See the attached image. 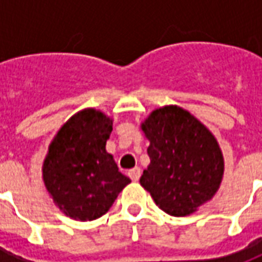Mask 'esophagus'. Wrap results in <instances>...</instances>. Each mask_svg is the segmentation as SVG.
I'll use <instances>...</instances> for the list:
<instances>
[{
	"label": "esophagus",
	"instance_id": "obj_1",
	"mask_svg": "<svg viewBox=\"0 0 262 262\" xmlns=\"http://www.w3.org/2000/svg\"><path fill=\"white\" fill-rule=\"evenodd\" d=\"M129 177H130L132 181H139V178H140V176H142V171H140V168L139 167H136V168H133V170H130L129 172Z\"/></svg>",
	"mask_w": 262,
	"mask_h": 262
}]
</instances>
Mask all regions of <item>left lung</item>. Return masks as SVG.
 Wrapping results in <instances>:
<instances>
[{
  "label": "left lung",
  "mask_w": 262,
  "mask_h": 262,
  "mask_svg": "<svg viewBox=\"0 0 262 262\" xmlns=\"http://www.w3.org/2000/svg\"><path fill=\"white\" fill-rule=\"evenodd\" d=\"M150 165L140 184L171 216H187L219 189L223 156L214 136L188 111L156 109L142 123Z\"/></svg>",
  "instance_id": "left-lung-1"
}]
</instances>
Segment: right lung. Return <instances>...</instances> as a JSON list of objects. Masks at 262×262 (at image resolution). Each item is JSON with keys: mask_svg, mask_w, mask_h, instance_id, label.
<instances>
[{"mask_svg": "<svg viewBox=\"0 0 262 262\" xmlns=\"http://www.w3.org/2000/svg\"><path fill=\"white\" fill-rule=\"evenodd\" d=\"M112 120L85 109L66 123L49 147L43 181L54 203L75 220L101 217L130 182L105 150Z\"/></svg>", "mask_w": 262, "mask_h": 262, "instance_id": "add662e5", "label": "right lung"}]
</instances>
